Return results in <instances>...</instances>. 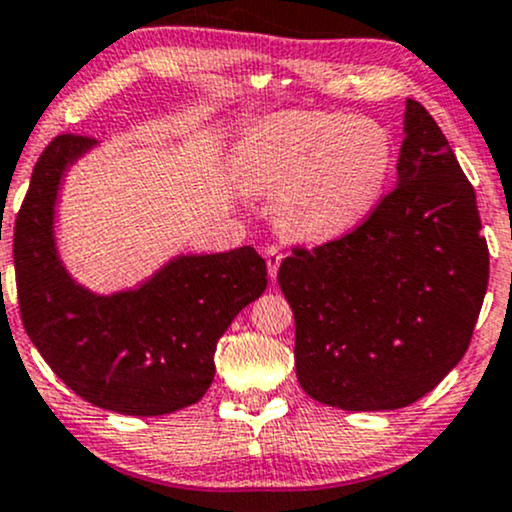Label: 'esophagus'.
Here are the masks:
<instances>
[{
    "label": "esophagus",
    "mask_w": 512,
    "mask_h": 512,
    "mask_svg": "<svg viewBox=\"0 0 512 512\" xmlns=\"http://www.w3.org/2000/svg\"><path fill=\"white\" fill-rule=\"evenodd\" d=\"M264 260H267V269H269V276H276V269H279V264H281V260H284V252H281L279 248H276V245H267V248H264Z\"/></svg>",
    "instance_id": "34e87169"
}]
</instances>
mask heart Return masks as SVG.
<instances>
[{
	"label": "heart",
	"instance_id": "b5f03b06",
	"mask_svg": "<svg viewBox=\"0 0 512 512\" xmlns=\"http://www.w3.org/2000/svg\"><path fill=\"white\" fill-rule=\"evenodd\" d=\"M383 122L344 113L272 117L243 146L245 180L276 195V219L291 236L322 240L358 226L383 197L392 170Z\"/></svg>",
	"mask_w": 512,
	"mask_h": 512
}]
</instances>
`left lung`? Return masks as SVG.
Listing matches in <instances>:
<instances>
[{
  "label": "left lung",
  "mask_w": 512,
  "mask_h": 512,
  "mask_svg": "<svg viewBox=\"0 0 512 512\" xmlns=\"http://www.w3.org/2000/svg\"><path fill=\"white\" fill-rule=\"evenodd\" d=\"M397 185L354 231L281 262L296 375L346 411L407 407L467 354L489 284L477 195L448 139L407 101Z\"/></svg>",
  "instance_id": "obj_1"
}]
</instances>
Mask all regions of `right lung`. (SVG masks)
<instances>
[{"mask_svg": "<svg viewBox=\"0 0 512 512\" xmlns=\"http://www.w3.org/2000/svg\"><path fill=\"white\" fill-rule=\"evenodd\" d=\"M93 144L86 134H57L35 163L14 226L21 320L81 399L129 416L170 414L209 390L216 342L267 289V264L245 245L178 257L142 289L110 298L76 286L57 260L52 207L67 163Z\"/></svg>", "mask_w": 512, "mask_h": 512, "instance_id": "right-lung-1", "label": "right lung"}]
</instances>
